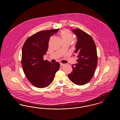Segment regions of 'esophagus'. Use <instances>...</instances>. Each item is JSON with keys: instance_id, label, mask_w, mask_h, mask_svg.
I'll list each match as a JSON object with an SVG mask.
<instances>
[{"instance_id": "esophagus-1", "label": "esophagus", "mask_w": 120, "mask_h": 120, "mask_svg": "<svg viewBox=\"0 0 120 120\" xmlns=\"http://www.w3.org/2000/svg\"><path fill=\"white\" fill-rule=\"evenodd\" d=\"M64 64H63V63H60V66L61 67H63V66H64Z\"/></svg>"}]
</instances>
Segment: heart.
I'll list each match as a JSON object with an SVG mask.
<instances>
[{
  "mask_svg": "<svg viewBox=\"0 0 120 120\" xmlns=\"http://www.w3.org/2000/svg\"><path fill=\"white\" fill-rule=\"evenodd\" d=\"M60 35L63 43H68L70 44L74 39L72 33L69 30L67 29L62 30L60 33Z\"/></svg>",
  "mask_w": 120,
  "mask_h": 120,
  "instance_id": "b5f03b06",
  "label": "heart"
}]
</instances>
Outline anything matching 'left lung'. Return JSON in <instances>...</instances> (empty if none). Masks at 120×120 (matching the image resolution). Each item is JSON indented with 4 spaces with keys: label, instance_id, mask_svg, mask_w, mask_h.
<instances>
[{
    "label": "left lung",
    "instance_id": "obj_1",
    "mask_svg": "<svg viewBox=\"0 0 120 120\" xmlns=\"http://www.w3.org/2000/svg\"><path fill=\"white\" fill-rule=\"evenodd\" d=\"M77 37L75 53L78 58L77 63L72 65V71L68 75L70 80L82 86L91 80L98 63L97 49L91 36L80 29L73 30Z\"/></svg>",
    "mask_w": 120,
    "mask_h": 120
}]
</instances>
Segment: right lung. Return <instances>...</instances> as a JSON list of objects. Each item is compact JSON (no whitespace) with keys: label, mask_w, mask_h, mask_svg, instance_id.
I'll list each match as a JSON object with an SVG mask.
<instances>
[{"label":"right lung","mask_w":120,"mask_h":120,"mask_svg":"<svg viewBox=\"0 0 120 120\" xmlns=\"http://www.w3.org/2000/svg\"><path fill=\"white\" fill-rule=\"evenodd\" d=\"M59 29L42 30L30 36L22 49V64L24 74L32 85L43 88L49 86L60 68L58 62L44 60L50 37Z\"/></svg>","instance_id":"1"}]
</instances>
